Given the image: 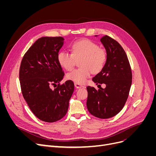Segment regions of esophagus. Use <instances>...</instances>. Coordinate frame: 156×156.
I'll return each mask as SVG.
<instances>
[{
  "label": "esophagus",
  "mask_w": 156,
  "mask_h": 156,
  "mask_svg": "<svg viewBox=\"0 0 156 156\" xmlns=\"http://www.w3.org/2000/svg\"><path fill=\"white\" fill-rule=\"evenodd\" d=\"M74 85H75V88H79L84 87V86H83V85H82V84H79V83H74Z\"/></svg>",
  "instance_id": "obj_1"
}]
</instances>
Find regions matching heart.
Segmentation results:
<instances>
[{"label": "heart", "instance_id": "obj_1", "mask_svg": "<svg viewBox=\"0 0 156 156\" xmlns=\"http://www.w3.org/2000/svg\"><path fill=\"white\" fill-rule=\"evenodd\" d=\"M72 53L61 51L58 53L57 60L60 65L67 71L72 70L76 61L81 58L82 68L68 73V79L75 83L83 84L90 76L91 73H98L105 67L107 60V53L95 42L82 39L74 41L71 45Z\"/></svg>", "mask_w": 156, "mask_h": 156}]
</instances>
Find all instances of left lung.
Masks as SVG:
<instances>
[{
    "instance_id": "left-lung-1",
    "label": "left lung",
    "mask_w": 156,
    "mask_h": 156,
    "mask_svg": "<svg viewBox=\"0 0 156 156\" xmlns=\"http://www.w3.org/2000/svg\"><path fill=\"white\" fill-rule=\"evenodd\" d=\"M107 53L105 67L93 77L98 84H105V88L97 90L87 87V108L99 119H109L116 115L127 100L132 83V72L128 58L119 42L105 35L101 37Z\"/></svg>"
}]
</instances>
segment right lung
Here are the masks:
<instances>
[{"label":"right lung","mask_w":156,"mask_h":156,"mask_svg":"<svg viewBox=\"0 0 156 156\" xmlns=\"http://www.w3.org/2000/svg\"><path fill=\"white\" fill-rule=\"evenodd\" d=\"M64 40L60 36L40 37L21 62L19 75L23 96L33 114L46 122H55L66 115L74 90L71 80L60 83L64 72L57 55Z\"/></svg>","instance_id":"right-lung-1"}]
</instances>
